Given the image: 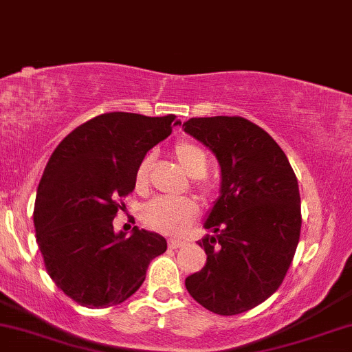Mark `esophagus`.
<instances>
[{
    "label": "esophagus",
    "mask_w": 352,
    "mask_h": 352,
    "mask_svg": "<svg viewBox=\"0 0 352 352\" xmlns=\"http://www.w3.org/2000/svg\"><path fill=\"white\" fill-rule=\"evenodd\" d=\"M184 245H185V241H182V240H170V241H168V246H170L172 250L182 248Z\"/></svg>",
    "instance_id": "obj_1"
}]
</instances>
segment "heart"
I'll return each mask as SVG.
<instances>
[{
  "label": "heart",
  "mask_w": 352,
  "mask_h": 352,
  "mask_svg": "<svg viewBox=\"0 0 352 352\" xmlns=\"http://www.w3.org/2000/svg\"><path fill=\"white\" fill-rule=\"evenodd\" d=\"M173 157L184 168L190 179H201L207 175L210 159L204 147L195 142H179L173 147ZM151 170V157H145L137 165L135 185L139 188L145 187ZM199 213V204L188 197L170 199V197H157L145 204L140 212L144 223L165 235H180L193 221Z\"/></svg>",
  "instance_id": "heart-1"
}]
</instances>
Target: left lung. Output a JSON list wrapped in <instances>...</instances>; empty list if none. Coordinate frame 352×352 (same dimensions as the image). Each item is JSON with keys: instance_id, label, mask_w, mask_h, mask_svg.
<instances>
[{"instance_id": "1", "label": "left lung", "mask_w": 352, "mask_h": 352, "mask_svg": "<svg viewBox=\"0 0 352 352\" xmlns=\"http://www.w3.org/2000/svg\"><path fill=\"white\" fill-rule=\"evenodd\" d=\"M184 131L220 165V197L204 221L199 245L207 263L185 288L221 316L245 313L280 288L301 232L298 180L273 137L243 117H195Z\"/></svg>"}]
</instances>
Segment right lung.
<instances>
[{
  "label": "right lung",
  "mask_w": 352,
  "mask_h": 352,
  "mask_svg": "<svg viewBox=\"0 0 352 352\" xmlns=\"http://www.w3.org/2000/svg\"><path fill=\"white\" fill-rule=\"evenodd\" d=\"M180 125L175 116L109 112L64 137L44 168L34 204L36 240L51 280L86 308L120 305L167 250L159 233H116L119 199L135 187L145 153Z\"/></svg>",
  "instance_id": "right-lung-1"
}]
</instances>
